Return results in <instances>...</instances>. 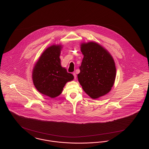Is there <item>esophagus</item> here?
<instances>
[{"label":"esophagus","mask_w":149,"mask_h":149,"mask_svg":"<svg viewBox=\"0 0 149 149\" xmlns=\"http://www.w3.org/2000/svg\"><path fill=\"white\" fill-rule=\"evenodd\" d=\"M73 75H74V79H76V78H77V75H76V74L75 73V72H73Z\"/></svg>","instance_id":"obj_1"}]
</instances>
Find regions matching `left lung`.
I'll return each instance as SVG.
<instances>
[{"label":"left lung","instance_id":"1","mask_svg":"<svg viewBox=\"0 0 149 149\" xmlns=\"http://www.w3.org/2000/svg\"><path fill=\"white\" fill-rule=\"evenodd\" d=\"M80 50L84 57L78 81L91 98L98 99L109 92L113 86L116 76L113 58L95 42L81 43Z\"/></svg>","mask_w":149,"mask_h":149}]
</instances>
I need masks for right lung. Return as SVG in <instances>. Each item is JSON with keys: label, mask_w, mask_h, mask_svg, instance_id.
<instances>
[{"label": "right lung", "mask_w": 149, "mask_h": 149, "mask_svg": "<svg viewBox=\"0 0 149 149\" xmlns=\"http://www.w3.org/2000/svg\"><path fill=\"white\" fill-rule=\"evenodd\" d=\"M63 47L52 45L43 51L32 70V80L37 90L54 98L58 97L67 82L74 79L72 74L61 66L60 55Z\"/></svg>", "instance_id": "add662e5"}]
</instances>
